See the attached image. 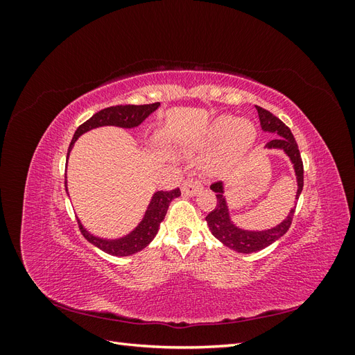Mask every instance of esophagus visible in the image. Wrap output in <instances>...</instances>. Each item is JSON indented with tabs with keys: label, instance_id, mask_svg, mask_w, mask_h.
Here are the masks:
<instances>
[{
	"label": "esophagus",
	"instance_id": "34e87169",
	"mask_svg": "<svg viewBox=\"0 0 355 355\" xmlns=\"http://www.w3.org/2000/svg\"><path fill=\"white\" fill-rule=\"evenodd\" d=\"M180 189H182V194H184V196L194 197V196L200 194V192L202 191V185L200 184L198 180L191 179V180H185L184 184H182Z\"/></svg>",
	"mask_w": 355,
	"mask_h": 355
}]
</instances>
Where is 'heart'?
I'll use <instances>...</instances> for the list:
<instances>
[{"label": "heart", "mask_w": 355, "mask_h": 355, "mask_svg": "<svg viewBox=\"0 0 355 355\" xmlns=\"http://www.w3.org/2000/svg\"><path fill=\"white\" fill-rule=\"evenodd\" d=\"M254 127L249 120H234L230 115H222L214 120L200 139L201 145H219L218 153L209 161L207 171L216 175L225 167L240 159L254 142Z\"/></svg>", "instance_id": "obj_1"}]
</instances>
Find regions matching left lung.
Listing matches in <instances>:
<instances>
[{
  "label": "left lung",
  "instance_id": "left-lung-1",
  "mask_svg": "<svg viewBox=\"0 0 355 355\" xmlns=\"http://www.w3.org/2000/svg\"><path fill=\"white\" fill-rule=\"evenodd\" d=\"M256 110H257V114H259L262 130L275 136L265 145V148L283 151L288 157L290 163L293 164L296 185H297L295 201H297L300 192H302V188H304V164H302V158H300V153L297 149L295 137L292 132H290V128L280 120V118H277L270 111L261 108V106H256ZM210 189L213 192H216L218 202L214 210L210 211L206 218L209 230L223 245H227L228 249L234 252L245 253V254L259 252L270 244L275 243L277 240H280L290 228V225H292L296 206L290 209L287 216L272 228L259 230V231L244 230L232 220L228 201H227V197H225L223 182L213 184Z\"/></svg>",
  "mask_w": 355,
  "mask_h": 355
}]
</instances>
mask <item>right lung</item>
I'll return each instance as SVG.
<instances>
[{"instance_id":"add662e5","label":"right lung","mask_w":355,"mask_h":355,"mask_svg":"<svg viewBox=\"0 0 355 355\" xmlns=\"http://www.w3.org/2000/svg\"><path fill=\"white\" fill-rule=\"evenodd\" d=\"M158 106H159V102L151 103V105H116V106H110V108H105L99 112H96L92 118H89L87 121L77 128V132H75L68 149L67 161L69 158L73 144L77 142V139L81 135L93 130V128L106 127V125H114V127H121V128L139 127L149 115L158 110ZM65 189H67V194L69 196L67 175H65ZM179 196H180L179 188L168 192H164V191L154 192L141 222H139L130 232L123 235V237H118V239L99 237V235H94L89 230H85L84 225L78 219L80 230L85 237V240L105 253L112 254V256H120V257L135 254L137 252H141L142 249H145V247L154 240V237L159 230V223L166 218L170 202L175 198H178Z\"/></svg>"}]
</instances>
